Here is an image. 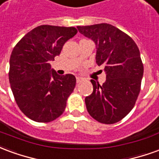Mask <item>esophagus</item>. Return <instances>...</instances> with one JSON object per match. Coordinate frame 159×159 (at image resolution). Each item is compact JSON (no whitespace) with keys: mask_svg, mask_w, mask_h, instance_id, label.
Wrapping results in <instances>:
<instances>
[{"mask_svg":"<svg viewBox=\"0 0 159 159\" xmlns=\"http://www.w3.org/2000/svg\"><path fill=\"white\" fill-rule=\"evenodd\" d=\"M83 81V78H82V77H76V83H82Z\"/></svg>","mask_w":159,"mask_h":159,"instance_id":"1","label":"esophagus"}]
</instances>
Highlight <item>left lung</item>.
I'll return each instance as SVG.
<instances>
[{"mask_svg": "<svg viewBox=\"0 0 159 159\" xmlns=\"http://www.w3.org/2000/svg\"><path fill=\"white\" fill-rule=\"evenodd\" d=\"M83 36L96 45V63L105 66L106 82L93 79V93L85 98L93 119L105 124L117 123L135 105L143 76V63L136 43L126 33L109 24L77 26Z\"/></svg>", "mask_w": 159, "mask_h": 159, "instance_id": "8db88e82", "label": "left lung"}]
</instances>
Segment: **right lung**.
I'll use <instances>...</instances> for the list:
<instances>
[{"instance_id":"right-lung-1","label":"right lung","mask_w":159,"mask_h":159,"mask_svg":"<svg viewBox=\"0 0 159 159\" xmlns=\"http://www.w3.org/2000/svg\"><path fill=\"white\" fill-rule=\"evenodd\" d=\"M77 33L75 27L40 25L20 40L10 57L9 83L19 109L38 123L52 122L65 111L76 86L71 74L59 76L49 62Z\"/></svg>"}]
</instances>
